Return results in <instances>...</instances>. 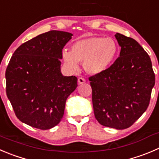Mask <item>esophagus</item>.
<instances>
[{"label":"esophagus","mask_w":159,"mask_h":159,"mask_svg":"<svg viewBox=\"0 0 159 159\" xmlns=\"http://www.w3.org/2000/svg\"><path fill=\"white\" fill-rule=\"evenodd\" d=\"M84 82H85V79H84V78H78V84H83V83H84Z\"/></svg>","instance_id":"1"}]
</instances>
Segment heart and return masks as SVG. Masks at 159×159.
Here are the masks:
<instances>
[{"mask_svg": "<svg viewBox=\"0 0 159 159\" xmlns=\"http://www.w3.org/2000/svg\"><path fill=\"white\" fill-rule=\"evenodd\" d=\"M119 55V46L111 37L92 36L74 43L70 51L63 52L64 63L70 68H78L83 63L84 70L91 75L101 74L109 69Z\"/></svg>", "mask_w": 159, "mask_h": 159, "instance_id": "heart-1", "label": "heart"}]
</instances>
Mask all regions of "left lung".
Returning a JSON list of instances; mask_svg holds the SVG:
<instances>
[{
  "label": "left lung",
  "instance_id": "8db88e82",
  "mask_svg": "<svg viewBox=\"0 0 159 159\" xmlns=\"http://www.w3.org/2000/svg\"><path fill=\"white\" fill-rule=\"evenodd\" d=\"M115 37L121 47L120 57L89 81L95 119L105 127L124 130L146 111L155 78L150 57L143 47L120 33Z\"/></svg>",
  "mask_w": 159,
  "mask_h": 159
}]
</instances>
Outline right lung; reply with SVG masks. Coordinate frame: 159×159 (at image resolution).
Returning <instances> with one entry per match:
<instances>
[{
    "mask_svg": "<svg viewBox=\"0 0 159 159\" xmlns=\"http://www.w3.org/2000/svg\"><path fill=\"white\" fill-rule=\"evenodd\" d=\"M72 34L53 30L21 44L6 69V92L20 121L48 130L61 122L78 78L61 70L62 50Z\"/></svg>",
    "mask_w": 159,
    "mask_h": 159,
    "instance_id": "1",
    "label": "right lung"
}]
</instances>
